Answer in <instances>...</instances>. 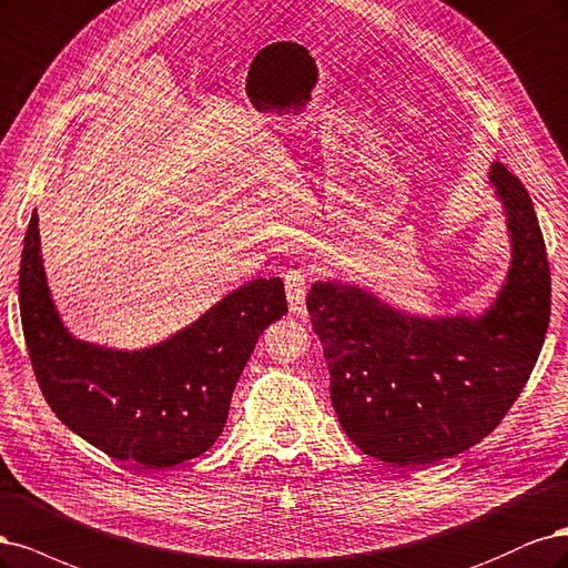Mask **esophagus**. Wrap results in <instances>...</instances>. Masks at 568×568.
<instances>
[{
  "mask_svg": "<svg viewBox=\"0 0 568 568\" xmlns=\"http://www.w3.org/2000/svg\"><path fill=\"white\" fill-rule=\"evenodd\" d=\"M306 271L297 268V271H290L285 276V295H287V306H290V314L297 316V318H306L308 311H306Z\"/></svg>",
  "mask_w": 568,
  "mask_h": 568,
  "instance_id": "34e87169",
  "label": "esophagus"
}]
</instances>
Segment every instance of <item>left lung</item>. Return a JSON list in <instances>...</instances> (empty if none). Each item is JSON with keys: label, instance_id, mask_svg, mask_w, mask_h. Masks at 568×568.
<instances>
[{"label": "left lung", "instance_id": "left-lung-1", "mask_svg": "<svg viewBox=\"0 0 568 568\" xmlns=\"http://www.w3.org/2000/svg\"><path fill=\"white\" fill-rule=\"evenodd\" d=\"M488 184L503 207L509 266L479 314L425 316L358 283L316 281L306 297L344 434L398 467L434 465L500 425L550 323V266L528 191L503 162Z\"/></svg>", "mask_w": 568, "mask_h": 568}]
</instances>
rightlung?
<instances>
[{"instance_id":"right-lung-1","label":"right lung","mask_w":568,"mask_h":568,"mask_svg":"<svg viewBox=\"0 0 568 568\" xmlns=\"http://www.w3.org/2000/svg\"><path fill=\"white\" fill-rule=\"evenodd\" d=\"M18 300L32 368L51 410L91 446L145 469L193 460L212 448L257 339L287 314L283 281L254 278L143 349L80 339L51 297L38 210L26 233Z\"/></svg>"}]
</instances>
